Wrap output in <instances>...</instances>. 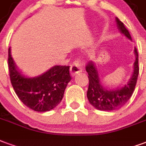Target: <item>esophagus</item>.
Returning <instances> with one entry per match:
<instances>
[{"label":"esophagus","mask_w":146,"mask_h":146,"mask_svg":"<svg viewBox=\"0 0 146 146\" xmlns=\"http://www.w3.org/2000/svg\"><path fill=\"white\" fill-rule=\"evenodd\" d=\"M82 65L80 60H75L71 65L70 72H71V74L72 76H74L78 73H80L82 72Z\"/></svg>","instance_id":"esophagus-1"}]
</instances>
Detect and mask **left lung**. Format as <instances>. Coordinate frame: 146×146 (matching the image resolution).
Here are the masks:
<instances>
[{
	"label": "left lung",
	"instance_id": "1",
	"mask_svg": "<svg viewBox=\"0 0 146 146\" xmlns=\"http://www.w3.org/2000/svg\"><path fill=\"white\" fill-rule=\"evenodd\" d=\"M117 29L127 39L132 40L124 23L116 18ZM135 60L133 64V72L127 83L124 86L117 89H107L101 83L99 71L96 64L90 62L86 66V72L89 74V89L87 91V98L90 104L96 109L103 111H111L119 109L127 103L135 88L139 75V54L137 49L134 50Z\"/></svg>",
	"mask_w": 146,
	"mask_h": 146
}]
</instances>
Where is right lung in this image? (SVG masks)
I'll return each mask as SVG.
<instances>
[{
	"label": "right lung",
	"instance_id": "obj_1",
	"mask_svg": "<svg viewBox=\"0 0 146 146\" xmlns=\"http://www.w3.org/2000/svg\"><path fill=\"white\" fill-rule=\"evenodd\" d=\"M8 68L11 85L23 104L38 112H46L62 100L64 90L72 80L69 66L55 65L36 77H27L17 67L8 50Z\"/></svg>",
	"mask_w": 146,
	"mask_h": 146
}]
</instances>
